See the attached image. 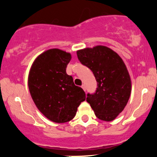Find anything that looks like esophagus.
I'll return each instance as SVG.
<instances>
[{
	"mask_svg": "<svg viewBox=\"0 0 157 157\" xmlns=\"http://www.w3.org/2000/svg\"><path fill=\"white\" fill-rule=\"evenodd\" d=\"M82 89H83L85 91H86V85H85V84H82Z\"/></svg>",
	"mask_w": 157,
	"mask_h": 157,
	"instance_id": "esophagus-1",
	"label": "esophagus"
}]
</instances>
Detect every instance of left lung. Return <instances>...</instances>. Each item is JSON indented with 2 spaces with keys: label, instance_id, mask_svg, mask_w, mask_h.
Segmentation results:
<instances>
[{
  "label": "left lung",
  "instance_id": "1",
  "mask_svg": "<svg viewBox=\"0 0 157 157\" xmlns=\"http://www.w3.org/2000/svg\"><path fill=\"white\" fill-rule=\"evenodd\" d=\"M77 55L81 63L91 70L97 82L96 91L88 93L86 101L97 118L112 121L131 95V79L125 63L116 52L103 46L79 50Z\"/></svg>",
  "mask_w": 157,
  "mask_h": 157
}]
</instances>
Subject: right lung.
Returning a JSON list of instances; mask_svg holds the SVG:
<instances>
[{
  "label": "right lung",
  "instance_id": "1",
  "mask_svg": "<svg viewBox=\"0 0 157 157\" xmlns=\"http://www.w3.org/2000/svg\"><path fill=\"white\" fill-rule=\"evenodd\" d=\"M71 56L52 48L39 55L32 64L28 86L37 109L52 122L63 123L76 115L78 106L86 100V93L75 86L66 74Z\"/></svg>",
  "mask_w": 157,
  "mask_h": 157
}]
</instances>
